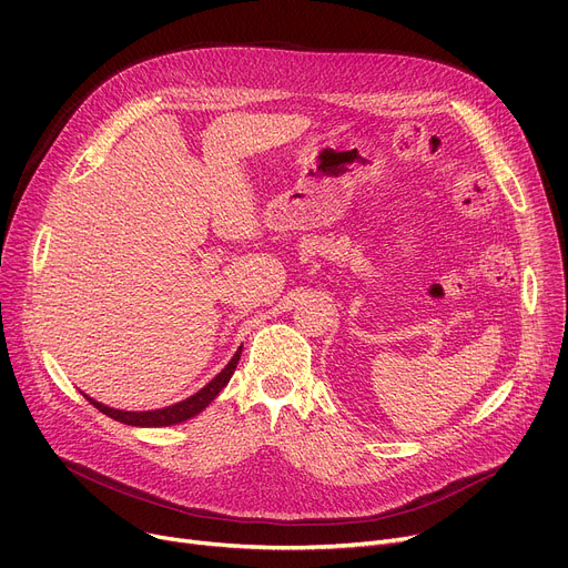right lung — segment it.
<instances>
[{"mask_svg":"<svg viewBox=\"0 0 568 568\" xmlns=\"http://www.w3.org/2000/svg\"><path fill=\"white\" fill-rule=\"evenodd\" d=\"M239 354H242V347L236 349V354L230 359V364L209 382L204 389H200L197 394H193L191 398L182 400V403H174L170 407H163V409H152V412H124V409H112L103 403H97L94 398L84 396L89 403H92L99 412L108 414L110 419L119 422V424H126V426H142V428H163V426H174V424H182L186 419H193L195 414H200L209 403H212L223 386L230 382L236 364H239Z\"/></svg>","mask_w":568,"mask_h":568,"instance_id":"1","label":"right lung"}]
</instances>
